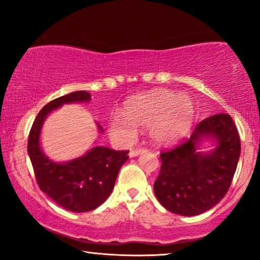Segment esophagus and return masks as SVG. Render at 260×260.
Segmentation results:
<instances>
[{"instance_id": "1", "label": "esophagus", "mask_w": 260, "mask_h": 260, "mask_svg": "<svg viewBox=\"0 0 260 260\" xmlns=\"http://www.w3.org/2000/svg\"><path fill=\"white\" fill-rule=\"evenodd\" d=\"M145 151V148H136V149H131L129 152L130 157H135V156L142 154V152Z\"/></svg>"}]
</instances>
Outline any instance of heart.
I'll list each match as a JSON object with an SVG mask.
<instances>
[{
	"label": "heart",
	"mask_w": 260,
	"mask_h": 260,
	"mask_svg": "<svg viewBox=\"0 0 260 260\" xmlns=\"http://www.w3.org/2000/svg\"><path fill=\"white\" fill-rule=\"evenodd\" d=\"M193 118L194 106L189 98L158 88L127 99L123 115L110 120V131L120 141L131 142L137 136V127H149L156 142L170 144L186 136Z\"/></svg>",
	"instance_id": "heart-1"
}]
</instances>
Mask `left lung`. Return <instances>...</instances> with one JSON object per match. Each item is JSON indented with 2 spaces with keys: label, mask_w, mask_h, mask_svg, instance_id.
<instances>
[{
  "label": "left lung",
  "mask_w": 260,
  "mask_h": 260,
  "mask_svg": "<svg viewBox=\"0 0 260 260\" xmlns=\"http://www.w3.org/2000/svg\"><path fill=\"white\" fill-rule=\"evenodd\" d=\"M202 137L218 146L207 154L196 151ZM240 156L239 133L227 113H218L197 124L189 140L161 151L162 165L154 183L163 207L179 215L201 214L225 197Z\"/></svg>",
  "instance_id": "8db88e82"
}]
</instances>
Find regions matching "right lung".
<instances>
[{"label": "right lung", "mask_w": 260, "mask_h": 260, "mask_svg": "<svg viewBox=\"0 0 260 260\" xmlns=\"http://www.w3.org/2000/svg\"><path fill=\"white\" fill-rule=\"evenodd\" d=\"M86 91H77L49 102L39 112L28 136V154L40 189L53 201L71 212H90L110 197L118 172L129 150L92 148L86 155L67 163L48 159L40 148V130L47 115L66 103L88 102ZM102 129V126H99Z\"/></svg>", "instance_id": "add662e5"}]
</instances>
